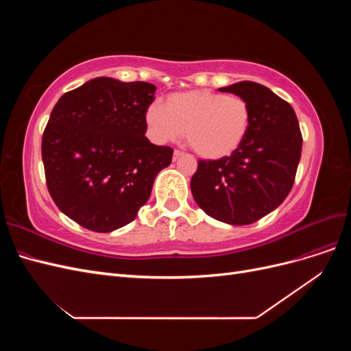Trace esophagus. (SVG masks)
<instances>
[{"mask_svg":"<svg viewBox=\"0 0 351 351\" xmlns=\"http://www.w3.org/2000/svg\"><path fill=\"white\" fill-rule=\"evenodd\" d=\"M183 155V152L182 151H174V155H173V159L174 161H177V159Z\"/></svg>","mask_w":351,"mask_h":351,"instance_id":"obj_1","label":"esophagus"}]
</instances>
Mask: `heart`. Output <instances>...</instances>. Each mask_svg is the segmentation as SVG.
Returning a JSON list of instances; mask_svg holds the SVG:
<instances>
[{
	"mask_svg": "<svg viewBox=\"0 0 351 351\" xmlns=\"http://www.w3.org/2000/svg\"><path fill=\"white\" fill-rule=\"evenodd\" d=\"M145 119L158 143L178 141L184 132L197 155L219 159L231 155L244 141L250 125V110L239 97L189 90L169 95L165 108L151 104Z\"/></svg>",
	"mask_w": 351,
	"mask_h": 351,
	"instance_id": "1",
	"label": "heart"
}]
</instances>
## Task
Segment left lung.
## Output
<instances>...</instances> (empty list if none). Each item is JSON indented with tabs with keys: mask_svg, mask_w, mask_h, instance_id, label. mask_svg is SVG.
<instances>
[{
	"mask_svg": "<svg viewBox=\"0 0 351 351\" xmlns=\"http://www.w3.org/2000/svg\"><path fill=\"white\" fill-rule=\"evenodd\" d=\"M218 90L246 101L249 130L230 156L199 161L190 189L209 217L247 226L277 209L289 196L303 139L291 105L263 84L246 80Z\"/></svg>",
	"mask_w": 351,
	"mask_h": 351,
	"instance_id": "8db88e82",
	"label": "left lung"
}]
</instances>
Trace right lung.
<instances>
[{
    "mask_svg": "<svg viewBox=\"0 0 351 351\" xmlns=\"http://www.w3.org/2000/svg\"><path fill=\"white\" fill-rule=\"evenodd\" d=\"M156 88L97 77L62 95L42 136L49 195L82 227L111 232L132 222L173 149L149 142L146 110Z\"/></svg>",
    "mask_w": 351,
    "mask_h": 351,
    "instance_id": "add662e5",
    "label": "right lung"
}]
</instances>
